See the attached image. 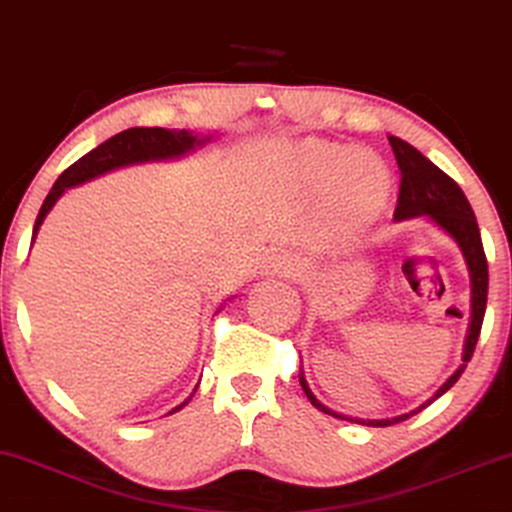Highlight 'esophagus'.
Returning a JSON list of instances; mask_svg holds the SVG:
<instances>
[{
    "instance_id": "obj_1",
    "label": "esophagus",
    "mask_w": 512,
    "mask_h": 512,
    "mask_svg": "<svg viewBox=\"0 0 512 512\" xmlns=\"http://www.w3.org/2000/svg\"><path fill=\"white\" fill-rule=\"evenodd\" d=\"M265 274H295L298 272V261L286 251H272L270 256H265L263 261Z\"/></svg>"
}]
</instances>
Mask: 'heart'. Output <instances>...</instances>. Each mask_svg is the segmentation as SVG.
<instances>
[{
    "instance_id": "1",
    "label": "heart",
    "mask_w": 512,
    "mask_h": 512,
    "mask_svg": "<svg viewBox=\"0 0 512 512\" xmlns=\"http://www.w3.org/2000/svg\"><path fill=\"white\" fill-rule=\"evenodd\" d=\"M295 177L311 191H332L351 221H367L390 194V173L374 154L328 143H305L295 150Z\"/></svg>"
}]
</instances>
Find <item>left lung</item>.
Listing matches in <instances>:
<instances>
[{"mask_svg":"<svg viewBox=\"0 0 512 512\" xmlns=\"http://www.w3.org/2000/svg\"><path fill=\"white\" fill-rule=\"evenodd\" d=\"M388 140H390L392 152H395L399 173H402L395 219L402 221V219H413V217H427L457 242V247L462 249L464 254L466 268H469V274H471V323H469V332H466L462 365H459L457 372L450 376L439 390H436V395L432 399H427V402L418 406L416 411L404 413V416H397V418H388V420L348 418L351 422H358V425H372V427H388V425H395V422H402L406 418L416 416L418 411L432 404L436 397H441L443 392L453 388L466 369V362L471 360L473 351H476L480 328H483L485 307H487V281H490L487 279V258H485L483 240H480L476 214H473L464 191L459 189V184L453 180V177L443 173L439 166H434L425 154H420L416 147L406 143V140L397 136H390ZM300 385L302 390H305L309 402L314 404L318 411L346 420V416H342V413H335L325 404L318 402L314 392L309 390L307 379L302 372H300Z\"/></svg>","mask_w":512,"mask_h":512,"instance_id":"8db88e82","label":"left lung"}]
</instances>
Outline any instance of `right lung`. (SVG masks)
<instances>
[{"instance_id": "add662e5", "label": "right lung", "mask_w": 512, "mask_h": 512, "mask_svg": "<svg viewBox=\"0 0 512 512\" xmlns=\"http://www.w3.org/2000/svg\"><path fill=\"white\" fill-rule=\"evenodd\" d=\"M207 140L210 138H201L198 133L187 131V129H161V127H133L117 133L113 138H108L106 143L94 147L92 152H87L85 157H80L76 164H71L62 175H59V180L53 184V189H50V194L41 205L39 217H36L32 242L36 238V233H39L46 214L53 210V205L59 201V196H62L69 187H76V184L94 180V177L122 166L184 157L187 152L205 145ZM189 399H184V402L180 406H175L170 413L180 411L184 404H189Z\"/></svg>"}]
</instances>
